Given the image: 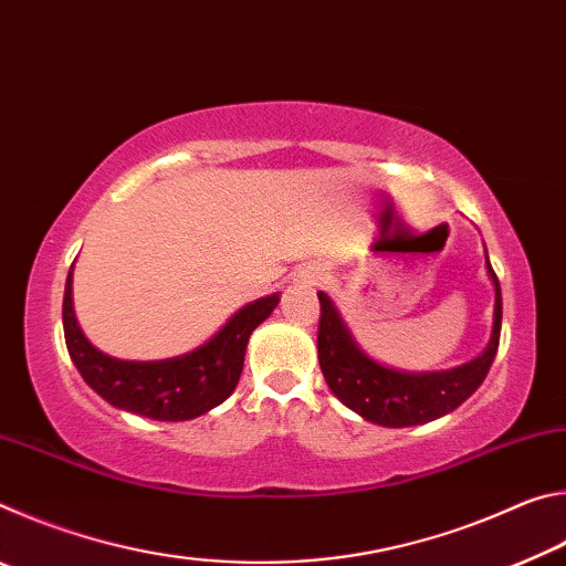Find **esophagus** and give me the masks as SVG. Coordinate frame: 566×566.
Wrapping results in <instances>:
<instances>
[{
	"label": "esophagus",
	"mask_w": 566,
	"mask_h": 566,
	"mask_svg": "<svg viewBox=\"0 0 566 566\" xmlns=\"http://www.w3.org/2000/svg\"><path fill=\"white\" fill-rule=\"evenodd\" d=\"M296 282H302L306 286L322 284L324 282V270L319 264H306V266H302L300 272H296Z\"/></svg>",
	"instance_id": "obj_1"
}]
</instances>
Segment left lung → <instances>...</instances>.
I'll return each mask as SVG.
<instances>
[{
	"mask_svg": "<svg viewBox=\"0 0 566 566\" xmlns=\"http://www.w3.org/2000/svg\"><path fill=\"white\" fill-rule=\"evenodd\" d=\"M486 274L494 284V324L484 352L472 361L444 371H401L377 361L354 339L327 294L317 292L322 304L317 352L319 367L332 395L361 419L379 427H417L454 411L482 385L496 357L502 332V290L486 256Z\"/></svg>",
	"mask_w": 566,
	"mask_h": 566,
	"instance_id": "8db88e82",
	"label": "left lung"
}]
</instances>
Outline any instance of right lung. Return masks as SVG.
I'll return each instance as SVG.
<instances>
[{"label":"right lung","instance_id":"obj_1","mask_svg":"<svg viewBox=\"0 0 566 566\" xmlns=\"http://www.w3.org/2000/svg\"><path fill=\"white\" fill-rule=\"evenodd\" d=\"M280 304V294L249 302L202 347L157 361H129L99 352L84 337L72 304V270L66 274L62 324L66 349L82 379L112 407L157 421H187L232 395L244 367L252 332Z\"/></svg>","mask_w":566,"mask_h":566}]
</instances>
